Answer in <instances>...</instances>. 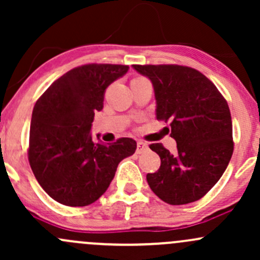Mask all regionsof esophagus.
Masks as SVG:
<instances>
[{"label":"esophagus","mask_w":260,"mask_h":260,"mask_svg":"<svg viewBox=\"0 0 260 260\" xmlns=\"http://www.w3.org/2000/svg\"><path fill=\"white\" fill-rule=\"evenodd\" d=\"M147 149H149L147 144H145V142H142V141H138V147H136V152L141 153V152H144L145 150H147Z\"/></svg>","instance_id":"1"}]
</instances>
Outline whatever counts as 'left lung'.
I'll return each mask as SVG.
<instances>
[{
  "mask_svg": "<svg viewBox=\"0 0 260 260\" xmlns=\"http://www.w3.org/2000/svg\"><path fill=\"white\" fill-rule=\"evenodd\" d=\"M151 80L156 118L170 121L177 151L150 145L161 166L146 180L169 205H186L205 196L227 169L233 153L232 118L227 102L202 73L182 66H133Z\"/></svg>",
  "mask_w": 260,
  "mask_h": 260,
  "instance_id": "obj_1",
  "label": "left lung"
}]
</instances>
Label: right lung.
Masks as SVG:
<instances>
[{
    "label": "right lung",
    "mask_w": 260,
    "mask_h": 260,
    "mask_svg": "<svg viewBox=\"0 0 260 260\" xmlns=\"http://www.w3.org/2000/svg\"><path fill=\"white\" fill-rule=\"evenodd\" d=\"M129 71L120 64H86L67 72L44 91L33 108L28 160L42 188L71 207L88 206L104 193L118 165L136 150L121 138L98 142L91 122L104 107L105 89Z\"/></svg>",
    "instance_id": "obj_1"
}]
</instances>
